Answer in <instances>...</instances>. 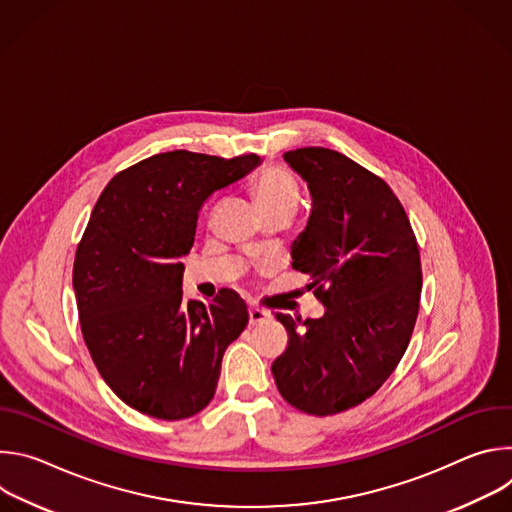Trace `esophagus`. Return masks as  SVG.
Wrapping results in <instances>:
<instances>
[{
	"label": "esophagus",
	"instance_id": "34e87169",
	"mask_svg": "<svg viewBox=\"0 0 512 512\" xmlns=\"http://www.w3.org/2000/svg\"><path fill=\"white\" fill-rule=\"evenodd\" d=\"M267 318H269V314H267L265 310H261V308H251V310H249V322H251V326L261 324V322H265Z\"/></svg>",
	"mask_w": 512,
	"mask_h": 512
}]
</instances>
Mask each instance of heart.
I'll list each match as a JSON object with an SVG mask.
<instances>
[{
    "label": "heart",
    "instance_id": "heart-1",
    "mask_svg": "<svg viewBox=\"0 0 512 512\" xmlns=\"http://www.w3.org/2000/svg\"><path fill=\"white\" fill-rule=\"evenodd\" d=\"M251 192L263 214L275 210L294 212L300 198L296 178L283 166H265L251 182Z\"/></svg>",
    "mask_w": 512,
    "mask_h": 512
}]
</instances>
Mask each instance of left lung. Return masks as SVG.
<instances>
[{
  "instance_id": "1",
  "label": "left lung",
  "mask_w": 512,
  "mask_h": 512,
  "mask_svg": "<svg viewBox=\"0 0 512 512\" xmlns=\"http://www.w3.org/2000/svg\"><path fill=\"white\" fill-rule=\"evenodd\" d=\"M283 158L312 194L291 267L308 273L326 312L304 322L275 314L289 338L271 371L291 407L326 417L373 397L397 369L419 312V247L381 176L328 148Z\"/></svg>"
}]
</instances>
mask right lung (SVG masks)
<instances>
[{
  "instance_id": "add662e5",
  "label": "right lung",
  "mask_w": 512,
  "mask_h": 512,
  "mask_svg": "<svg viewBox=\"0 0 512 512\" xmlns=\"http://www.w3.org/2000/svg\"><path fill=\"white\" fill-rule=\"evenodd\" d=\"M259 156L174 150L145 158L101 192L72 267L81 330L103 381L129 407L176 421L214 397L227 346L249 322L233 289L184 300L180 257L202 204Z\"/></svg>"
}]
</instances>
